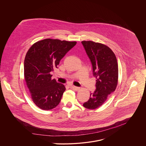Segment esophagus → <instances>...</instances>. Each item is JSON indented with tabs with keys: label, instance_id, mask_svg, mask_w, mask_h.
<instances>
[{
	"label": "esophagus",
	"instance_id": "34e87169",
	"mask_svg": "<svg viewBox=\"0 0 146 146\" xmlns=\"http://www.w3.org/2000/svg\"><path fill=\"white\" fill-rule=\"evenodd\" d=\"M70 87H71L73 90H76V91L80 89L79 87H77V86H74V85H70Z\"/></svg>",
	"mask_w": 146,
	"mask_h": 146
}]
</instances>
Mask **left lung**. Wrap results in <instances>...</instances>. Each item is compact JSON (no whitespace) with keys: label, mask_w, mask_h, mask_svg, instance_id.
<instances>
[{"label":"left lung","mask_w":146,"mask_h":146,"mask_svg":"<svg viewBox=\"0 0 146 146\" xmlns=\"http://www.w3.org/2000/svg\"><path fill=\"white\" fill-rule=\"evenodd\" d=\"M81 43L92 62L93 76L96 79V89L83 106L95 109L102 106L109 95L116 89L118 79L117 60L112 50L103 44L93 41Z\"/></svg>","instance_id":"obj_1"}]
</instances>
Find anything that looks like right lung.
Listing matches in <instances>:
<instances>
[{"label":"right lung","mask_w":146,"mask_h":146,"mask_svg":"<svg viewBox=\"0 0 146 146\" xmlns=\"http://www.w3.org/2000/svg\"><path fill=\"white\" fill-rule=\"evenodd\" d=\"M76 44V42L41 40L29 49L24 62L27 86L34 103L40 109L50 110L60 103L66 88L50 72L58 68L61 60Z\"/></svg>","instance_id":"1"}]
</instances>
